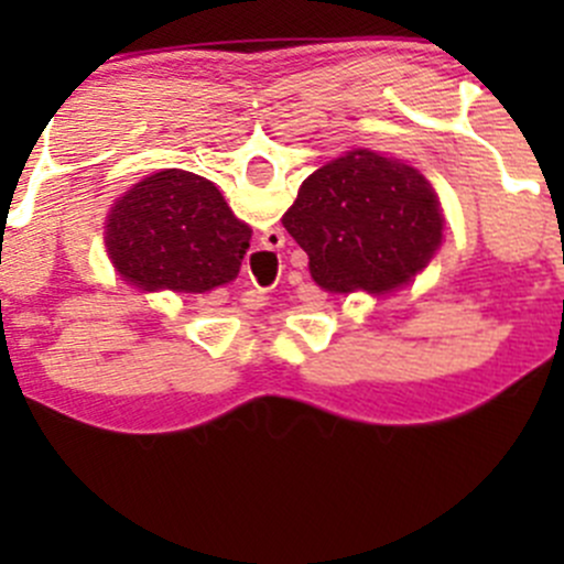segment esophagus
<instances>
[{
	"mask_svg": "<svg viewBox=\"0 0 564 564\" xmlns=\"http://www.w3.org/2000/svg\"><path fill=\"white\" fill-rule=\"evenodd\" d=\"M256 292H259V294H261V300H270V297H267V289H261V286H256Z\"/></svg>",
	"mask_w": 564,
	"mask_h": 564,
	"instance_id": "obj_1",
	"label": "esophagus"
}]
</instances>
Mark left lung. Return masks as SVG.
Instances as JSON below:
<instances>
[{
	"instance_id": "left-lung-1",
	"label": "left lung",
	"mask_w": 564,
	"mask_h": 564,
	"mask_svg": "<svg viewBox=\"0 0 564 564\" xmlns=\"http://www.w3.org/2000/svg\"><path fill=\"white\" fill-rule=\"evenodd\" d=\"M283 226L329 294H388L414 281L442 246L431 182L409 163L351 150L300 185Z\"/></svg>"
}]
</instances>
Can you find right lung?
Returning a JSON list of instances; mask_svg holds the SVG:
<instances>
[{
    "label": "right lung",
    "mask_w": 564,
    "mask_h": 564,
    "mask_svg": "<svg viewBox=\"0 0 564 564\" xmlns=\"http://www.w3.org/2000/svg\"><path fill=\"white\" fill-rule=\"evenodd\" d=\"M250 226L204 176L163 169L135 182L106 218V250L119 275L144 292L209 294L235 281Z\"/></svg>",
    "instance_id": "obj_1"
}]
</instances>
